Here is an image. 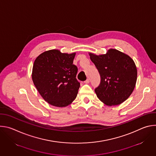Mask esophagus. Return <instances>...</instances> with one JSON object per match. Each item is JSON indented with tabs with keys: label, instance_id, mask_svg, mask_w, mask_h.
Listing matches in <instances>:
<instances>
[{
	"label": "esophagus",
	"instance_id": "34e87169",
	"mask_svg": "<svg viewBox=\"0 0 156 156\" xmlns=\"http://www.w3.org/2000/svg\"><path fill=\"white\" fill-rule=\"evenodd\" d=\"M90 79H87L86 80H85L84 82V83H86V84H87V83H90Z\"/></svg>",
	"mask_w": 156,
	"mask_h": 156
}]
</instances>
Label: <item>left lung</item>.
<instances>
[{"label":"left lung","mask_w":156,"mask_h":156,"mask_svg":"<svg viewBox=\"0 0 156 156\" xmlns=\"http://www.w3.org/2000/svg\"><path fill=\"white\" fill-rule=\"evenodd\" d=\"M90 55L101 77L100 84L94 90L99 100L107 105H119L126 101L136 82L134 61L116 49H110L104 55Z\"/></svg>","instance_id":"1"}]
</instances>
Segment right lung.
I'll return each instance as SVG.
<instances>
[{"mask_svg": "<svg viewBox=\"0 0 156 156\" xmlns=\"http://www.w3.org/2000/svg\"><path fill=\"white\" fill-rule=\"evenodd\" d=\"M75 53L51 50L35 60L32 79L39 94L51 105L65 107L76 98L80 86L76 76L77 66L73 64Z\"/></svg>", "mask_w": 156, "mask_h": 156, "instance_id": "add662e5", "label": "right lung"}]
</instances>
